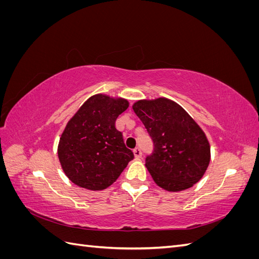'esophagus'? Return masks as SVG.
Masks as SVG:
<instances>
[{
    "instance_id": "1",
    "label": "esophagus",
    "mask_w": 259,
    "mask_h": 259,
    "mask_svg": "<svg viewBox=\"0 0 259 259\" xmlns=\"http://www.w3.org/2000/svg\"><path fill=\"white\" fill-rule=\"evenodd\" d=\"M133 152H134V155H135V158L136 159H140L142 158V155H143V152H142V150H140V148H135L134 150H133Z\"/></svg>"
}]
</instances>
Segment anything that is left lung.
I'll return each mask as SVG.
<instances>
[{
	"label": "left lung",
	"instance_id": "1",
	"mask_svg": "<svg viewBox=\"0 0 259 259\" xmlns=\"http://www.w3.org/2000/svg\"><path fill=\"white\" fill-rule=\"evenodd\" d=\"M133 110L153 140L146 167L154 183L171 192L197 184L210 161L209 143L197 122L182 106L164 97L138 100Z\"/></svg>",
	"mask_w": 259,
	"mask_h": 259
}]
</instances>
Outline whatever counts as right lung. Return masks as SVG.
I'll return each mask as SVG.
<instances>
[{
    "instance_id": "1",
    "label": "right lung",
    "mask_w": 259,
    "mask_h": 259,
    "mask_svg": "<svg viewBox=\"0 0 259 259\" xmlns=\"http://www.w3.org/2000/svg\"><path fill=\"white\" fill-rule=\"evenodd\" d=\"M128 108L124 98L104 94L90 97L67 123L58 144V158L66 176L89 190H104L134 159L124 144L115 120Z\"/></svg>"
}]
</instances>
